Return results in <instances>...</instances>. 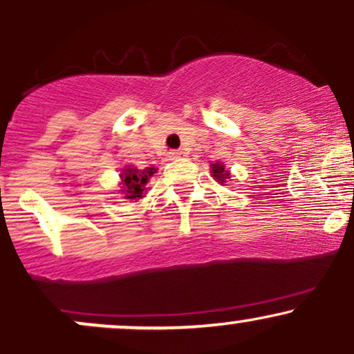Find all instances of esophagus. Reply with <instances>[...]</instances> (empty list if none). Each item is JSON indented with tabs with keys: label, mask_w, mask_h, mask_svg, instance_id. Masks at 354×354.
Returning <instances> with one entry per match:
<instances>
[{
	"label": "esophagus",
	"mask_w": 354,
	"mask_h": 354,
	"mask_svg": "<svg viewBox=\"0 0 354 354\" xmlns=\"http://www.w3.org/2000/svg\"><path fill=\"white\" fill-rule=\"evenodd\" d=\"M183 156H185V153L180 151V149H174V151L169 153V160H180Z\"/></svg>",
	"instance_id": "obj_1"
}]
</instances>
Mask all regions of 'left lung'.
<instances>
[{
    "mask_svg": "<svg viewBox=\"0 0 354 354\" xmlns=\"http://www.w3.org/2000/svg\"><path fill=\"white\" fill-rule=\"evenodd\" d=\"M211 174H213L214 180L219 181V183H225L230 178V173L226 171L225 165H223V163L211 165Z\"/></svg>",
    "mask_w": 354,
    "mask_h": 354,
    "instance_id": "8db88e82",
    "label": "left lung"
}]
</instances>
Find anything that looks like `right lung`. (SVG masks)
<instances>
[{"mask_svg":"<svg viewBox=\"0 0 354 354\" xmlns=\"http://www.w3.org/2000/svg\"><path fill=\"white\" fill-rule=\"evenodd\" d=\"M154 173H156L154 168L136 169L131 168V166L124 168L123 173H121V178H123V191L126 194V200H136V198L143 196V191L146 189L145 185Z\"/></svg>","mask_w":354,"mask_h":354,"instance_id":"1","label":"right lung"}]
</instances>
